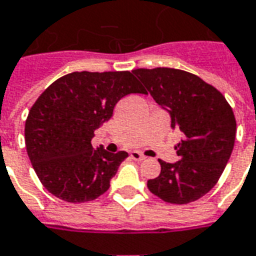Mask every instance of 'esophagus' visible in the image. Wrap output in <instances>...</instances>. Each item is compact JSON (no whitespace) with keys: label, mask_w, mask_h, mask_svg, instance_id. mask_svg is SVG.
Listing matches in <instances>:
<instances>
[{"label":"esophagus","mask_w":256,"mask_h":256,"mask_svg":"<svg viewBox=\"0 0 256 256\" xmlns=\"http://www.w3.org/2000/svg\"><path fill=\"white\" fill-rule=\"evenodd\" d=\"M130 156H132V158L136 160V161H144V160H146L145 156L140 153V152H132Z\"/></svg>","instance_id":"obj_1"}]
</instances>
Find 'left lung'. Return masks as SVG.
<instances>
[{
    "label": "left lung",
    "instance_id": "obj_1",
    "mask_svg": "<svg viewBox=\"0 0 256 256\" xmlns=\"http://www.w3.org/2000/svg\"><path fill=\"white\" fill-rule=\"evenodd\" d=\"M132 74L184 134L180 160H158L161 173L148 181L153 194L170 204L196 202L214 188L231 157L236 120L223 94L198 76L174 68H138Z\"/></svg>",
    "mask_w": 256,
    "mask_h": 256
}]
</instances>
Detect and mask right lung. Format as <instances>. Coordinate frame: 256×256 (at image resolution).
<instances>
[{
	"label": "right lung",
	"mask_w": 256,
	"mask_h": 256,
	"mask_svg": "<svg viewBox=\"0 0 256 256\" xmlns=\"http://www.w3.org/2000/svg\"><path fill=\"white\" fill-rule=\"evenodd\" d=\"M128 94H148L132 72H72L38 96L25 122L29 160L44 188L68 202L95 200L128 154L94 149V132Z\"/></svg>",
	"instance_id": "1"
}]
</instances>
